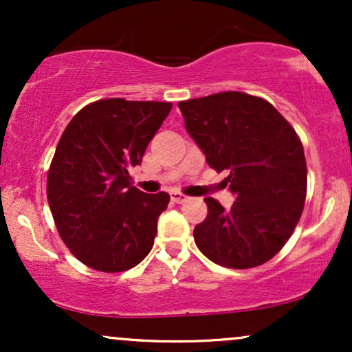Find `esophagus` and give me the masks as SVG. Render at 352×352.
<instances>
[{
    "label": "esophagus",
    "mask_w": 352,
    "mask_h": 352,
    "mask_svg": "<svg viewBox=\"0 0 352 352\" xmlns=\"http://www.w3.org/2000/svg\"><path fill=\"white\" fill-rule=\"evenodd\" d=\"M170 199H172V201H175V204H184V201L188 200V197L184 195L182 192H172Z\"/></svg>",
    "instance_id": "34e87169"
}]
</instances>
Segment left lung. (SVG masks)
<instances>
[{
  "instance_id": "left-lung-1",
  "label": "left lung",
  "mask_w": 352,
  "mask_h": 352,
  "mask_svg": "<svg viewBox=\"0 0 352 352\" xmlns=\"http://www.w3.org/2000/svg\"><path fill=\"white\" fill-rule=\"evenodd\" d=\"M185 129L213 170H228L235 195L225 210L205 199L207 218L193 230L208 260L235 270L266 263L289 240L306 199L305 151L292 124L268 100L228 91L179 102Z\"/></svg>"
}]
</instances>
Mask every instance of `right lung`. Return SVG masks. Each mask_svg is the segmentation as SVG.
<instances>
[{
    "instance_id": "add662e5",
    "label": "right lung",
    "mask_w": 352,
    "mask_h": 352,
    "mask_svg": "<svg viewBox=\"0 0 352 352\" xmlns=\"http://www.w3.org/2000/svg\"><path fill=\"white\" fill-rule=\"evenodd\" d=\"M170 102L100 99L72 117L47 172V201L60 240L89 268L119 273L147 256L167 192L144 193L132 185V167Z\"/></svg>"
}]
</instances>
